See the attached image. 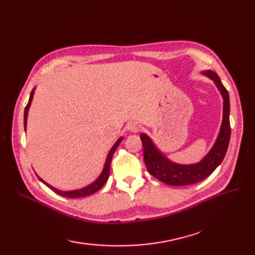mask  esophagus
Wrapping results in <instances>:
<instances>
[{
  "mask_svg": "<svg viewBox=\"0 0 255 255\" xmlns=\"http://www.w3.org/2000/svg\"><path fill=\"white\" fill-rule=\"evenodd\" d=\"M128 130H130V132L137 133V132H139V130H140L141 126H140L139 123H138V122L133 121V122H129V123H128Z\"/></svg>",
  "mask_w": 255,
  "mask_h": 255,
  "instance_id": "esophagus-1",
  "label": "esophagus"
}]
</instances>
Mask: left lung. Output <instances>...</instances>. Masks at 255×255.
I'll return each mask as SVG.
<instances>
[{
    "mask_svg": "<svg viewBox=\"0 0 255 255\" xmlns=\"http://www.w3.org/2000/svg\"><path fill=\"white\" fill-rule=\"evenodd\" d=\"M202 74L214 81L216 87L220 91L223 99V114L217 139L210 152L199 163L190 165L173 163L156 148V145L154 144L148 135L144 133L140 134L143 146L144 164L149 173L155 176L160 182L172 185V186H185V185L196 184L204 180L221 164L229 146L231 137L229 92L222 85L217 73L212 70H206L203 71Z\"/></svg>",
    "mask_w": 255,
    "mask_h": 255,
    "instance_id": "left-lung-1",
    "label": "left lung"
}]
</instances>
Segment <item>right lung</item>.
I'll return each instance as SVG.
<instances>
[{
  "label": "right lung",
  "mask_w": 255,
  "mask_h": 255,
  "mask_svg": "<svg viewBox=\"0 0 255 255\" xmlns=\"http://www.w3.org/2000/svg\"><path fill=\"white\" fill-rule=\"evenodd\" d=\"M35 89L34 88L32 90V92H30V96H29V100H28V103L25 107L24 110V128L26 130V123H27V115H28V110L30 107V104H32V101H33V97H34V94H35ZM123 137H120L119 139L115 142V144L113 145V148L111 149V151L109 152V154H107V157H106V160H105V164H104V167H103V170L101 172V174H100L98 176V179L92 182L91 184L87 185V186H85L83 188H80V189H74V190H68V191H64V190H59L55 187L51 186L50 184H48L47 182H44L41 177H39V180L47 185L48 187H50L53 191H55L56 194L63 196V197H67V198H82V197H87V196H90L92 194H95L96 191H98L100 188H102L103 185L106 183V181L109 180V176H110V170H111V163H112V157H113V154L115 153L116 149H117V146L120 144V142L122 141Z\"/></svg>",
  "instance_id": "add662e5"
}]
</instances>
